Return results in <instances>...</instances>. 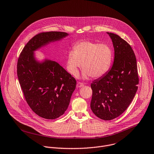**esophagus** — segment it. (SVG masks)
Here are the masks:
<instances>
[{"instance_id": "1", "label": "esophagus", "mask_w": 154, "mask_h": 154, "mask_svg": "<svg viewBox=\"0 0 154 154\" xmlns=\"http://www.w3.org/2000/svg\"><path fill=\"white\" fill-rule=\"evenodd\" d=\"M84 86V84L81 82H78L77 84V88H81Z\"/></svg>"}]
</instances>
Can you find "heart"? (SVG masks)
<instances>
[{"label": "heart", "instance_id": "b5f03b06", "mask_svg": "<svg viewBox=\"0 0 154 154\" xmlns=\"http://www.w3.org/2000/svg\"><path fill=\"white\" fill-rule=\"evenodd\" d=\"M112 57V51L109 45L85 40L77 43L74 51L68 53L67 68L71 74L77 76L82 66L83 78H98L109 69Z\"/></svg>", "mask_w": 154, "mask_h": 154}]
</instances>
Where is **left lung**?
I'll return each instance as SVG.
<instances>
[{
    "label": "left lung",
    "mask_w": 154,
    "mask_h": 154,
    "mask_svg": "<svg viewBox=\"0 0 154 154\" xmlns=\"http://www.w3.org/2000/svg\"><path fill=\"white\" fill-rule=\"evenodd\" d=\"M114 48V60L111 69L91 85V109L98 118L114 119L131 104L139 82L137 60L130 45L119 35L107 32Z\"/></svg>",
    "instance_id": "obj_1"
}]
</instances>
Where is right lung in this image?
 Returning a JSON list of instances; mask_svg holds the SVG:
<instances>
[{"label":"right lung","mask_w":154,"mask_h":154,"mask_svg":"<svg viewBox=\"0 0 154 154\" xmlns=\"http://www.w3.org/2000/svg\"><path fill=\"white\" fill-rule=\"evenodd\" d=\"M68 35L65 32H41L25 46L18 59L17 73L31 109L45 119H56L68 108L76 80L55 61L36 60L34 51Z\"/></svg>","instance_id":"add662e5"}]
</instances>
